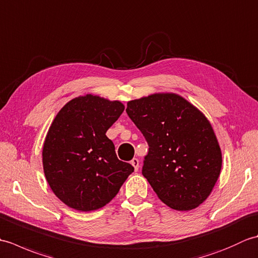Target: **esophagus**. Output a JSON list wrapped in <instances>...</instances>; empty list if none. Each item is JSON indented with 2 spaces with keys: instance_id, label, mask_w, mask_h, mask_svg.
<instances>
[{
  "instance_id": "34e87169",
  "label": "esophagus",
  "mask_w": 258,
  "mask_h": 258,
  "mask_svg": "<svg viewBox=\"0 0 258 258\" xmlns=\"http://www.w3.org/2000/svg\"><path fill=\"white\" fill-rule=\"evenodd\" d=\"M131 164H132L133 165V167H134V171L135 172H138L139 171V167H140V162H139V160L138 158H133L132 161H131Z\"/></svg>"
}]
</instances>
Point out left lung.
Here are the masks:
<instances>
[{
  "label": "left lung",
  "mask_w": 258,
  "mask_h": 258,
  "mask_svg": "<svg viewBox=\"0 0 258 258\" xmlns=\"http://www.w3.org/2000/svg\"><path fill=\"white\" fill-rule=\"evenodd\" d=\"M126 113L149 143L142 174L158 199L176 211L201 205L222 169V151L210 120L175 93L130 101Z\"/></svg>",
  "instance_id": "left-lung-1"
}]
</instances>
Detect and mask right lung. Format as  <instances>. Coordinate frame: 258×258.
<instances>
[{"instance_id": "1", "label": "right lung", "mask_w": 258, "mask_h": 258, "mask_svg": "<svg viewBox=\"0 0 258 258\" xmlns=\"http://www.w3.org/2000/svg\"><path fill=\"white\" fill-rule=\"evenodd\" d=\"M119 101L86 94L59 109L42 151L48 185L65 205L91 212L111 202L134 172L119 161L106 131L124 111Z\"/></svg>"}]
</instances>
